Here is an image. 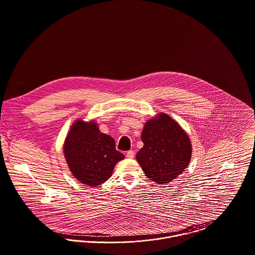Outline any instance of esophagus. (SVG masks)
Wrapping results in <instances>:
<instances>
[{
	"mask_svg": "<svg viewBox=\"0 0 255 255\" xmlns=\"http://www.w3.org/2000/svg\"><path fill=\"white\" fill-rule=\"evenodd\" d=\"M133 157H134V153H133V151H132V150H130V151H128L126 153V158H133Z\"/></svg>",
	"mask_w": 255,
	"mask_h": 255,
	"instance_id": "1",
	"label": "esophagus"
}]
</instances>
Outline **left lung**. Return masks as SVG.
Wrapping results in <instances>:
<instances>
[{
    "label": "left lung",
    "mask_w": 255,
    "mask_h": 255,
    "mask_svg": "<svg viewBox=\"0 0 255 255\" xmlns=\"http://www.w3.org/2000/svg\"><path fill=\"white\" fill-rule=\"evenodd\" d=\"M143 147L135 158L148 179L168 183L181 175L191 158V143L181 126L168 115L160 114L146 122L141 133Z\"/></svg>",
    "instance_id": "left-lung-1"
}]
</instances>
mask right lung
Masks as SVG:
<instances>
[{
  "mask_svg": "<svg viewBox=\"0 0 255 255\" xmlns=\"http://www.w3.org/2000/svg\"><path fill=\"white\" fill-rule=\"evenodd\" d=\"M64 154L73 176L81 183L97 186L112 176L124 155L112 136L101 133L95 122H74L65 141Z\"/></svg>",
  "mask_w": 255,
  "mask_h": 255,
  "instance_id": "1",
  "label": "right lung"
}]
</instances>
